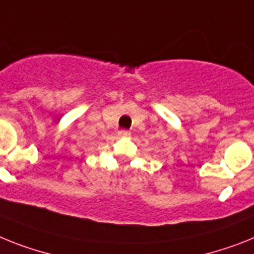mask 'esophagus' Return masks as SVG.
Here are the masks:
<instances>
[{
    "mask_svg": "<svg viewBox=\"0 0 254 254\" xmlns=\"http://www.w3.org/2000/svg\"><path fill=\"white\" fill-rule=\"evenodd\" d=\"M119 137H120V138H127V137H130V131H127V130H120V131H119Z\"/></svg>",
    "mask_w": 254,
    "mask_h": 254,
    "instance_id": "esophagus-1",
    "label": "esophagus"
}]
</instances>
